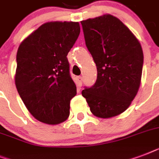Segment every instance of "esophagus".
<instances>
[{
  "label": "esophagus",
  "mask_w": 159,
  "mask_h": 159,
  "mask_svg": "<svg viewBox=\"0 0 159 159\" xmlns=\"http://www.w3.org/2000/svg\"><path fill=\"white\" fill-rule=\"evenodd\" d=\"M77 82H78V85H79V87H81L82 83V77L78 76V77H77Z\"/></svg>",
  "instance_id": "obj_1"
}]
</instances>
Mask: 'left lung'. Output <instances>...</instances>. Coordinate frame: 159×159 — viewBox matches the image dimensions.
<instances>
[{
	"label": "left lung",
	"mask_w": 159,
	"mask_h": 159,
	"mask_svg": "<svg viewBox=\"0 0 159 159\" xmlns=\"http://www.w3.org/2000/svg\"><path fill=\"white\" fill-rule=\"evenodd\" d=\"M81 24L97 69L95 84L85 87L82 97L97 117L118 116L129 106L140 85L143 64L140 43L127 26L111 15Z\"/></svg>",
	"instance_id": "left-lung-1"
}]
</instances>
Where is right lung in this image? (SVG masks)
Returning <instances> with one entry per match:
<instances>
[{
  "mask_svg": "<svg viewBox=\"0 0 159 159\" xmlns=\"http://www.w3.org/2000/svg\"><path fill=\"white\" fill-rule=\"evenodd\" d=\"M80 34L78 22L43 24L20 43L16 54V86L30 114L57 125L69 116L77 87L67 55Z\"/></svg>",
  "mask_w": 159,
  "mask_h": 159,
  "instance_id": "obj_1",
  "label": "right lung"
}]
</instances>
